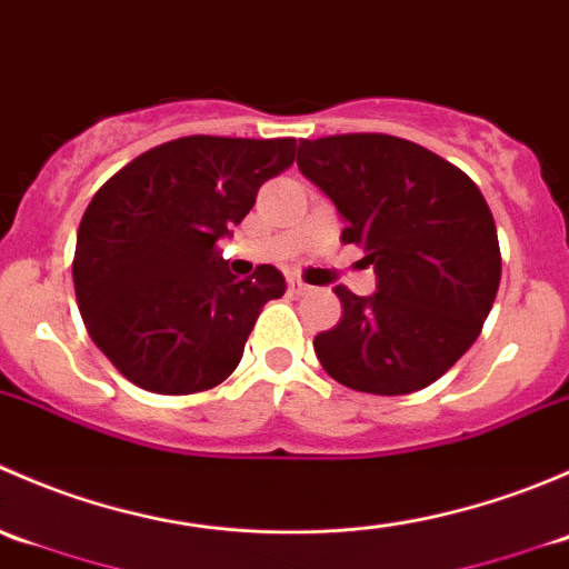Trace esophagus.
<instances>
[{"mask_svg":"<svg viewBox=\"0 0 569 569\" xmlns=\"http://www.w3.org/2000/svg\"><path fill=\"white\" fill-rule=\"evenodd\" d=\"M289 289H291V295H297V297H306V295H311V286L306 283V280H300V278H291L289 280Z\"/></svg>","mask_w":569,"mask_h":569,"instance_id":"1","label":"esophagus"}]
</instances>
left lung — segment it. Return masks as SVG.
I'll use <instances>...</instances> for the list:
<instances>
[{"instance_id":"left-lung-1","label":"left lung","mask_w":569,"mask_h":569,"mask_svg":"<svg viewBox=\"0 0 569 569\" xmlns=\"http://www.w3.org/2000/svg\"><path fill=\"white\" fill-rule=\"evenodd\" d=\"M297 164L377 272L371 297L336 286L343 313L313 338L319 363L360 393L432 386L479 338L501 283L485 194L438 153L391 134L300 140Z\"/></svg>"}]
</instances>
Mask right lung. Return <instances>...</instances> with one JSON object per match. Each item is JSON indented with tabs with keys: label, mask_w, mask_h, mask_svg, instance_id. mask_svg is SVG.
<instances>
[{
	"label": "right lung",
	"mask_w": 569,
	"mask_h": 569,
	"mask_svg": "<svg viewBox=\"0 0 569 569\" xmlns=\"http://www.w3.org/2000/svg\"><path fill=\"white\" fill-rule=\"evenodd\" d=\"M295 137L192 134L120 168L79 222L73 289L96 347L129 382L181 396L233 375L252 325L286 278L228 272L220 237L263 181L295 164Z\"/></svg>",
	"instance_id": "1"
}]
</instances>
